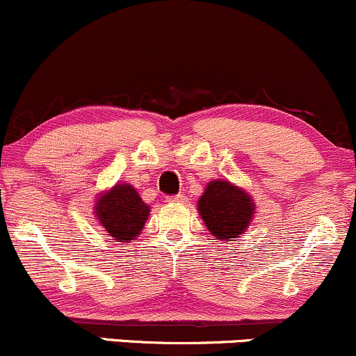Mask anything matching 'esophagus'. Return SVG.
I'll return each instance as SVG.
<instances>
[{"label": "esophagus", "instance_id": "34e87169", "mask_svg": "<svg viewBox=\"0 0 356 356\" xmlns=\"http://www.w3.org/2000/svg\"><path fill=\"white\" fill-rule=\"evenodd\" d=\"M168 202H170V203H183V202H186V198L183 197V195H173V197L168 198Z\"/></svg>", "mask_w": 356, "mask_h": 356}]
</instances>
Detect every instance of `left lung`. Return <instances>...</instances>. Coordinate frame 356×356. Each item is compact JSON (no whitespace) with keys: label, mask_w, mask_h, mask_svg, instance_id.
<instances>
[{"label":"left lung","mask_w":356,"mask_h":356,"mask_svg":"<svg viewBox=\"0 0 356 356\" xmlns=\"http://www.w3.org/2000/svg\"><path fill=\"white\" fill-rule=\"evenodd\" d=\"M198 211L215 241H234L249 227L252 198L229 181H210L198 202Z\"/></svg>","instance_id":"1"}]
</instances>
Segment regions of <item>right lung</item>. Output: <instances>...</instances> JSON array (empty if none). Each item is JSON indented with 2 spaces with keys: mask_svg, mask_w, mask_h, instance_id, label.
Wrapping results in <instances>:
<instances>
[{
  "mask_svg": "<svg viewBox=\"0 0 356 356\" xmlns=\"http://www.w3.org/2000/svg\"><path fill=\"white\" fill-rule=\"evenodd\" d=\"M95 215L115 242H127L143 230L149 215V207L133 186L121 183L99 197Z\"/></svg>",
  "mask_w": 356,
  "mask_h": 356,
  "instance_id": "1",
  "label": "right lung"
}]
</instances>
